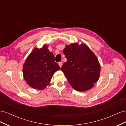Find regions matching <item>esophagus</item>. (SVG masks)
<instances>
[{"label": "esophagus", "instance_id": "34e87169", "mask_svg": "<svg viewBox=\"0 0 126 126\" xmlns=\"http://www.w3.org/2000/svg\"><path fill=\"white\" fill-rule=\"evenodd\" d=\"M58 64H59V66H60V67H62V65H63V63H62V62H60L58 63Z\"/></svg>", "mask_w": 126, "mask_h": 126}]
</instances>
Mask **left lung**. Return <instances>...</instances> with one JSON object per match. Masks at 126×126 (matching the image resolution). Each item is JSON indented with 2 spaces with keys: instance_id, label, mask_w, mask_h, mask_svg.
<instances>
[{
  "instance_id": "left-lung-1",
  "label": "left lung",
  "mask_w": 126,
  "mask_h": 126,
  "mask_svg": "<svg viewBox=\"0 0 126 126\" xmlns=\"http://www.w3.org/2000/svg\"><path fill=\"white\" fill-rule=\"evenodd\" d=\"M67 61L61 69L74 89L87 91L94 86L99 77L100 66L98 60L85 44H72L63 50Z\"/></svg>"
}]
</instances>
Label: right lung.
I'll list each match as a JSON object with an SVG mask.
<instances>
[{"label": "right lung", "mask_w": 126, "mask_h": 126, "mask_svg": "<svg viewBox=\"0 0 126 126\" xmlns=\"http://www.w3.org/2000/svg\"><path fill=\"white\" fill-rule=\"evenodd\" d=\"M44 45L36 48L27 58L23 66L24 78L34 89L43 90L50 83L54 72L60 68L55 62L54 55Z\"/></svg>", "instance_id": "right-lung-1"}]
</instances>
